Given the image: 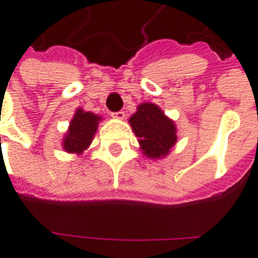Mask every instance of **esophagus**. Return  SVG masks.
<instances>
[{"label": "esophagus", "mask_w": 258, "mask_h": 258, "mask_svg": "<svg viewBox=\"0 0 258 258\" xmlns=\"http://www.w3.org/2000/svg\"><path fill=\"white\" fill-rule=\"evenodd\" d=\"M112 116H113L114 119H120V120H122V119H124V112H123V110H119V112H113V113H112Z\"/></svg>", "instance_id": "esophagus-1"}]
</instances>
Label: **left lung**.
<instances>
[{"label":"left lung","mask_w":258,"mask_h":258,"mask_svg":"<svg viewBox=\"0 0 258 258\" xmlns=\"http://www.w3.org/2000/svg\"><path fill=\"white\" fill-rule=\"evenodd\" d=\"M144 154L149 158H161L169 154L176 142V129L162 110L154 103H142L129 119Z\"/></svg>","instance_id":"obj_1"}]
</instances>
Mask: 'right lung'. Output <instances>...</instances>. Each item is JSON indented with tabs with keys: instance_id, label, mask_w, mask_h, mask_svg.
<instances>
[{
	"instance_id": "obj_1",
	"label": "right lung",
	"mask_w": 258,
	"mask_h": 258,
	"mask_svg": "<svg viewBox=\"0 0 258 258\" xmlns=\"http://www.w3.org/2000/svg\"><path fill=\"white\" fill-rule=\"evenodd\" d=\"M99 120H100L99 116L79 109L70 123L69 134L63 141L66 151L70 154H82L92 144Z\"/></svg>"
}]
</instances>
